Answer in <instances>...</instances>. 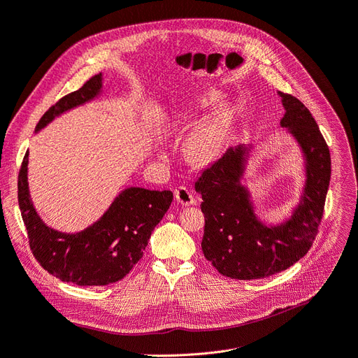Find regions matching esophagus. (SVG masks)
Returning <instances> with one entry per match:
<instances>
[{"label": "esophagus", "mask_w": 358, "mask_h": 358, "mask_svg": "<svg viewBox=\"0 0 358 358\" xmlns=\"http://www.w3.org/2000/svg\"><path fill=\"white\" fill-rule=\"evenodd\" d=\"M174 196H176V201L184 206H190L194 203V196L193 193L184 186H180L174 190Z\"/></svg>", "instance_id": "34e87169"}]
</instances>
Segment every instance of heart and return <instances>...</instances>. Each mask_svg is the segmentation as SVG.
I'll return each mask as SVG.
<instances>
[{
    "label": "heart",
    "mask_w": 358,
    "mask_h": 358,
    "mask_svg": "<svg viewBox=\"0 0 358 358\" xmlns=\"http://www.w3.org/2000/svg\"><path fill=\"white\" fill-rule=\"evenodd\" d=\"M210 101L209 99H205ZM215 138H217V131L213 125H205L201 129H197L190 141V148L194 152V155H199V156H205L208 155L210 150H213L214 144H215Z\"/></svg>",
    "instance_id": "heart-1"
}]
</instances>
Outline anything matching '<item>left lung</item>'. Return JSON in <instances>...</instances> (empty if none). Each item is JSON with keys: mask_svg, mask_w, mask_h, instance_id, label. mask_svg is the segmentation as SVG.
<instances>
[{"mask_svg": "<svg viewBox=\"0 0 358 358\" xmlns=\"http://www.w3.org/2000/svg\"><path fill=\"white\" fill-rule=\"evenodd\" d=\"M279 94L286 110L280 125L296 138L306 159V187L292 217L273 227L257 218L250 194L241 182L245 145L229 149L194 182L203 201V255L222 275L237 280L262 279L294 266L313 246L323 218L330 181L329 148L303 103Z\"/></svg>", "mask_w": 358, "mask_h": 358, "instance_id": "left-lung-1", "label": "left lung"}]
</instances>
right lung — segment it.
I'll return each instance as SVG.
<instances>
[{
    "mask_svg": "<svg viewBox=\"0 0 358 358\" xmlns=\"http://www.w3.org/2000/svg\"><path fill=\"white\" fill-rule=\"evenodd\" d=\"M101 73L62 97L43 115L36 131L60 113L99 96ZM28 155L19 171L17 197L29 246L35 259L62 282L78 286L115 283L141 259L149 237L172 202L169 190L129 187L119 193L103 217L79 233H62L43 222L32 205L28 187Z\"/></svg>",
    "mask_w": 358,
    "mask_h": 358,
    "instance_id": "1",
    "label": "right lung"
}]
</instances>
